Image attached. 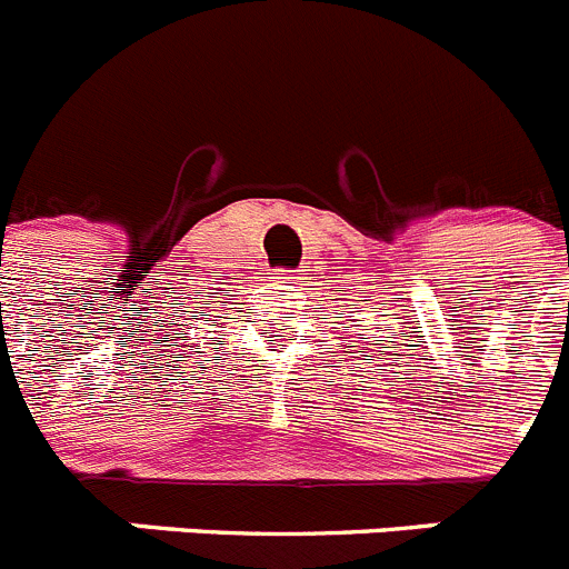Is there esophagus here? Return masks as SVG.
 I'll list each match as a JSON object with an SVG mask.
<instances>
[{"instance_id":"34e87169","label":"esophagus","mask_w":569,"mask_h":569,"mask_svg":"<svg viewBox=\"0 0 569 569\" xmlns=\"http://www.w3.org/2000/svg\"><path fill=\"white\" fill-rule=\"evenodd\" d=\"M274 274H278V278H274V280H280V283H289V280H295V274H291L289 269H278V272H274Z\"/></svg>"}]
</instances>
